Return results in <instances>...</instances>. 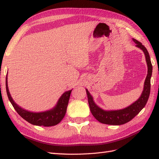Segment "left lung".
Returning <instances> with one entry per match:
<instances>
[{
  "label": "left lung",
  "mask_w": 159,
  "mask_h": 159,
  "mask_svg": "<svg viewBox=\"0 0 159 159\" xmlns=\"http://www.w3.org/2000/svg\"><path fill=\"white\" fill-rule=\"evenodd\" d=\"M133 40L136 43V46L143 50L146 56L148 65V74L145 80L143 92L139 99L125 109L116 111H104L96 105L92 96H91L88 90L86 89L91 113L100 123L109 125H121L128 122L142 110L143 108L146 106L148 100L149 98L150 93V79L152 73V66L151 63L150 57L146 47L142 45V43L135 39H133Z\"/></svg>",
  "instance_id": "8db88e82"
}]
</instances>
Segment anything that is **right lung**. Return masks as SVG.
<instances>
[{
    "label": "right lung",
    "mask_w": 159,
    "mask_h": 159,
    "mask_svg": "<svg viewBox=\"0 0 159 159\" xmlns=\"http://www.w3.org/2000/svg\"><path fill=\"white\" fill-rule=\"evenodd\" d=\"M72 90L67 91V92L63 93V95L59 99L57 105L52 109L40 113L30 112V111L22 109L21 107L17 105V104H16V102L13 101L9 92L7 85V75L6 77V91L10 102L11 103L12 106L16 111V112L23 119L27 121L30 124L36 125V126H52L58 124L63 120L64 116H65Z\"/></svg>",
    "instance_id": "1"
}]
</instances>
